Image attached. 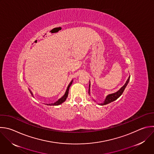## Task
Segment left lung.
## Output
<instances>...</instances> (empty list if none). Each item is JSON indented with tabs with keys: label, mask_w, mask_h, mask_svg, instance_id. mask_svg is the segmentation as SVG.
Listing matches in <instances>:
<instances>
[{
	"label": "left lung",
	"mask_w": 154,
	"mask_h": 154,
	"mask_svg": "<svg viewBox=\"0 0 154 154\" xmlns=\"http://www.w3.org/2000/svg\"><path fill=\"white\" fill-rule=\"evenodd\" d=\"M129 80H130V76L129 77V78L127 80V81L125 83V84L118 91H117L115 93H112V94L108 95L106 96V98H105L103 103L98 104V105H107V104L110 103H111V102L115 101L119 97H120L122 95V94H123V92L125 89L126 88L127 85L128 84V83L129 82ZM89 83H90V82H89ZM88 93H89V95H90V83H89V92H88Z\"/></svg>",
	"instance_id": "8db88e82"
}]
</instances>
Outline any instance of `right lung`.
Wrapping results in <instances>:
<instances>
[{"label": "right lung", "instance_id": "right-lung-1", "mask_svg": "<svg viewBox=\"0 0 154 154\" xmlns=\"http://www.w3.org/2000/svg\"><path fill=\"white\" fill-rule=\"evenodd\" d=\"M72 81H73V80H72L70 82V83L69 84V85H68V88H67V89H66V92H65V94L63 95V97H62L60 99H59L57 101H56L55 103H50V104H46V105H49V106H53H53H57V105H59L62 104V103H63V102L66 100V98H67V97H68L69 89V88H70L71 85L72 83ZM29 91H30L31 95L33 96V94H32V92H31L29 89Z\"/></svg>", "mask_w": 154, "mask_h": 154}]
</instances>
